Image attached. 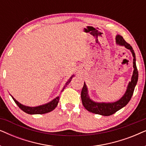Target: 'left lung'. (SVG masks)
Instances as JSON below:
<instances>
[{"label": "left lung", "instance_id": "left-lung-1", "mask_svg": "<svg viewBox=\"0 0 146 146\" xmlns=\"http://www.w3.org/2000/svg\"><path fill=\"white\" fill-rule=\"evenodd\" d=\"M115 44L120 46H124L125 48L129 50L133 58V74L131 78V81L128 82L126 90L123 94V95L118 100L112 102H98L94 101L90 97L88 88L85 82L81 92V99L84 107L88 111H90L92 113L100 114L104 115V116H108V115H112L127 104L132 96L135 87L137 82V79H138V72H137L136 64H135L136 59H135V54L132 47L124 40L121 36L119 35L115 36Z\"/></svg>", "mask_w": 146, "mask_h": 146}]
</instances>
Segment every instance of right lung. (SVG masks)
Instances as JSON below:
<instances>
[{"instance_id": "1", "label": "right lung", "mask_w": 146, "mask_h": 146, "mask_svg": "<svg viewBox=\"0 0 146 146\" xmlns=\"http://www.w3.org/2000/svg\"><path fill=\"white\" fill-rule=\"evenodd\" d=\"M74 76V74L68 80V81L66 83L64 86L63 87L62 90H61V92L64 90V89H65V88L67 86V85L69 84V83L71 82V80L72 79V78ZM11 97L13 98L14 101L15 102V103L17 104L18 106H19L20 108H21L22 110L25 111V112L29 113V114H43V113H48L50 111H52L53 110L55 109V108L57 106L58 104L59 100H60V96H58L56 97L55 98H54L52 100H51L49 102H47L46 104H44L42 105L37 106H27L22 104L18 102L17 100H16L15 98H14L11 94Z\"/></svg>"}]
</instances>
